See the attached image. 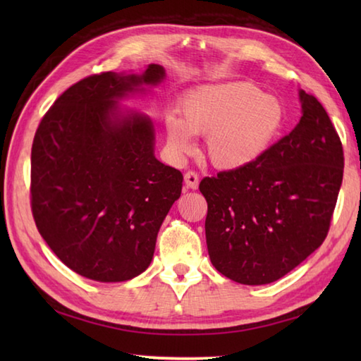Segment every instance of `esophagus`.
I'll return each instance as SVG.
<instances>
[{
    "label": "esophagus",
    "mask_w": 361,
    "mask_h": 361,
    "mask_svg": "<svg viewBox=\"0 0 361 361\" xmlns=\"http://www.w3.org/2000/svg\"><path fill=\"white\" fill-rule=\"evenodd\" d=\"M185 183L189 189H197L198 183H200V178H198V173L194 171H188L185 173Z\"/></svg>",
    "instance_id": "34e87169"
}]
</instances>
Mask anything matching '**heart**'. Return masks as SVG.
Here are the masks:
<instances>
[{"label": "heart", "instance_id": "obj_1", "mask_svg": "<svg viewBox=\"0 0 361 361\" xmlns=\"http://www.w3.org/2000/svg\"><path fill=\"white\" fill-rule=\"evenodd\" d=\"M181 113L183 119L166 118L169 149L185 155L192 150V135L206 136V155L225 171L262 157L286 122L279 99L248 82L195 88L183 99Z\"/></svg>", "mask_w": 361, "mask_h": 361}]
</instances>
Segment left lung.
Returning <instances> with one entry per match:
<instances>
[{"mask_svg":"<svg viewBox=\"0 0 361 361\" xmlns=\"http://www.w3.org/2000/svg\"><path fill=\"white\" fill-rule=\"evenodd\" d=\"M296 127L251 164L206 176V243L212 265L245 286L278 281L331 228L343 181L338 133L315 96L299 91Z\"/></svg>","mask_w":361,"mask_h":361,"instance_id":"left-lung-1","label":"left lung"}]
</instances>
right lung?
I'll return each mask as SVG.
<instances>
[{"label":"right lung","mask_w":361,"mask_h":361,"mask_svg":"<svg viewBox=\"0 0 361 361\" xmlns=\"http://www.w3.org/2000/svg\"><path fill=\"white\" fill-rule=\"evenodd\" d=\"M164 68L101 73L57 97L30 153V209L62 262L99 282H122L152 262L159 226L178 200L180 171L153 155L145 114L122 116L116 99L157 85Z\"/></svg>","instance_id":"1"}]
</instances>
